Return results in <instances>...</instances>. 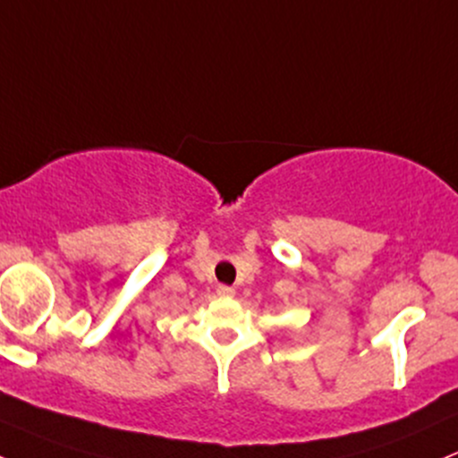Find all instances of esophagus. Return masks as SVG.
I'll return each mask as SVG.
<instances>
[{"instance_id":"esophagus-1","label":"esophagus","mask_w":458,"mask_h":458,"mask_svg":"<svg viewBox=\"0 0 458 458\" xmlns=\"http://www.w3.org/2000/svg\"><path fill=\"white\" fill-rule=\"evenodd\" d=\"M217 295H221V298H233V295H234V286L217 284Z\"/></svg>"}]
</instances>
